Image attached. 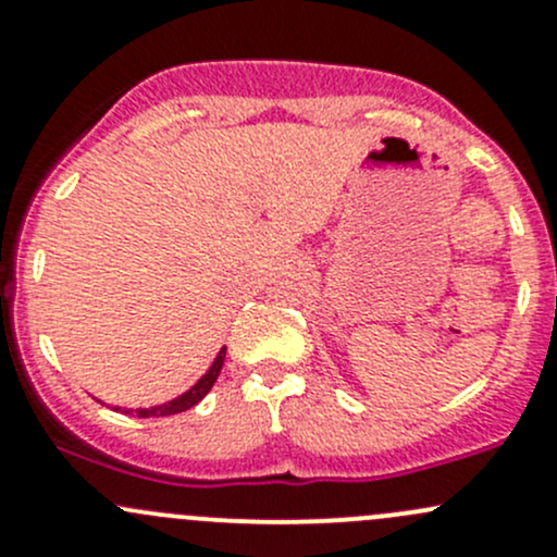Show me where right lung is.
Here are the masks:
<instances>
[{
	"instance_id": "right-lung-1",
	"label": "right lung",
	"mask_w": 557,
	"mask_h": 557,
	"mask_svg": "<svg viewBox=\"0 0 557 557\" xmlns=\"http://www.w3.org/2000/svg\"><path fill=\"white\" fill-rule=\"evenodd\" d=\"M223 361H226V347H221V350H218L215 361L210 363V369H207V372L201 374V377L196 380V383L190 385L188 391H183V393H180V396L170 398V401L153 404V407H139V409H134V407H112V404H110V409H115V412H123V414H137V418H166V414L185 412V409L196 407V404H199L201 398H205L207 393L212 391V385H215L218 374H221V369H223Z\"/></svg>"
}]
</instances>
